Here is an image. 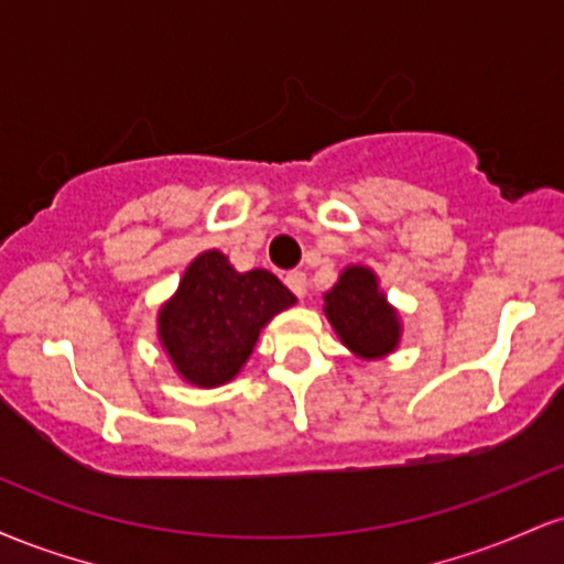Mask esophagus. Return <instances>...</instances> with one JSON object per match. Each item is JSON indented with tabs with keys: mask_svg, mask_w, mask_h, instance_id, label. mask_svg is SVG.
<instances>
[{
	"mask_svg": "<svg viewBox=\"0 0 564 564\" xmlns=\"http://www.w3.org/2000/svg\"><path fill=\"white\" fill-rule=\"evenodd\" d=\"M283 281H286V286L294 291L296 296H302L307 294V275L302 273V270H291V273H286V278H283Z\"/></svg>",
	"mask_w": 564,
	"mask_h": 564,
	"instance_id": "esophagus-1",
	"label": "esophagus"
}]
</instances>
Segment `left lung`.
Instances as JSON below:
<instances>
[{
    "label": "left lung",
    "instance_id": "obj_1",
    "mask_svg": "<svg viewBox=\"0 0 564 564\" xmlns=\"http://www.w3.org/2000/svg\"><path fill=\"white\" fill-rule=\"evenodd\" d=\"M326 318L341 345L358 358L377 360L390 355L400 341L398 310L379 291L377 275L368 268H345L332 291L323 294Z\"/></svg>",
    "mask_w": 564,
    "mask_h": 564
}]
</instances>
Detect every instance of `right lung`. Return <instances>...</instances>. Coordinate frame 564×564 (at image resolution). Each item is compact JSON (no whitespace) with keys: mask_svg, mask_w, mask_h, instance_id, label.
Masks as SVG:
<instances>
[{"mask_svg":"<svg viewBox=\"0 0 564 564\" xmlns=\"http://www.w3.org/2000/svg\"><path fill=\"white\" fill-rule=\"evenodd\" d=\"M294 302L268 270L238 273L223 251H204L159 310L161 347L191 384H228L249 360L264 323Z\"/></svg>","mask_w":564,"mask_h":564,"instance_id":"obj_1","label":"right lung"}]
</instances>
